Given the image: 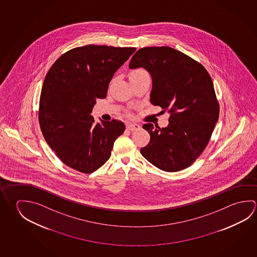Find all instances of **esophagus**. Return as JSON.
I'll return each instance as SVG.
<instances>
[{
    "label": "esophagus",
    "mask_w": 257,
    "mask_h": 257,
    "mask_svg": "<svg viewBox=\"0 0 257 257\" xmlns=\"http://www.w3.org/2000/svg\"><path fill=\"white\" fill-rule=\"evenodd\" d=\"M126 128L127 130H138L140 128V125L139 124H137V123H127Z\"/></svg>",
    "instance_id": "34e87169"
}]
</instances>
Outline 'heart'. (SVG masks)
Masks as SVG:
<instances>
[{"mask_svg": "<svg viewBox=\"0 0 257 257\" xmlns=\"http://www.w3.org/2000/svg\"><path fill=\"white\" fill-rule=\"evenodd\" d=\"M146 74H147V72H146L144 69L139 68V69H135V70H134L133 72L131 73L130 77H136V76L146 75Z\"/></svg>", "mask_w": 257, "mask_h": 257, "instance_id": "obj_1", "label": "heart"}]
</instances>
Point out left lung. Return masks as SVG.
Masks as SVG:
<instances>
[{
	"instance_id": "obj_1",
	"label": "left lung",
	"mask_w": 257,
	"mask_h": 257,
	"mask_svg": "<svg viewBox=\"0 0 257 257\" xmlns=\"http://www.w3.org/2000/svg\"><path fill=\"white\" fill-rule=\"evenodd\" d=\"M129 68H144L150 73V102L170 113L165 128L144 124L151 140L141 149L142 155L162 171L186 169L206 148L218 120L211 77L201 64L170 47L140 49Z\"/></svg>"
}]
</instances>
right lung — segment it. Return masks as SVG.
Listing matches in <instances>:
<instances>
[{
  "label": "right lung",
  "mask_w": 257,
  "mask_h": 257,
  "mask_svg": "<svg viewBox=\"0 0 257 257\" xmlns=\"http://www.w3.org/2000/svg\"><path fill=\"white\" fill-rule=\"evenodd\" d=\"M135 48L86 45L56 60L41 88L39 121L47 144L67 166L92 173L111 156L125 125L113 120L95 123V98H104L109 83Z\"/></svg>",
  "instance_id": "1"
}]
</instances>
